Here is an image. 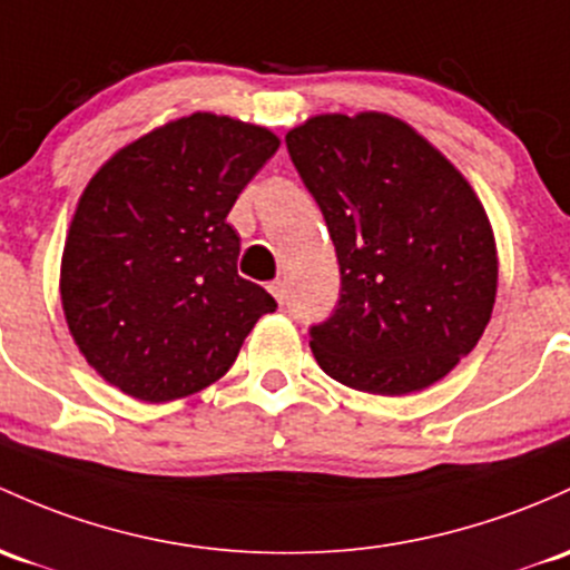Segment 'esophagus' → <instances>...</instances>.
Here are the masks:
<instances>
[{
	"label": "esophagus",
	"instance_id": "obj_1",
	"mask_svg": "<svg viewBox=\"0 0 570 570\" xmlns=\"http://www.w3.org/2000/svg\"><path fill=\"white\" fill-rule=\"evenodd\" d=\"M268 291H272V296L277 298L279 304L287 302V285H285V279H274V283L268 285Z\"/></svg>",
	"mask_w": 570,
	"mask_h": 570
}]
</instances>
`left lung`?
Returning <instances> with one entry per match:
<instances>
[{"mask_svg":"<svg viewBox=\"0 0 570 570\" xmlns=\"http://www.w3.org/2000/svg\"><path fill=\"white\" fill-rule=\"evenodd\" d=\"M340 263L334 315L309 328L328 377L402 396L479 345L498 296V247L470 181L407 121L321 114L285 136Z\"/></svg>","mask_w":570,"mask_h":570,"instance_id":"obj_1","label":"left lung"}]
</instances>
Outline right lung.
Masks as SVG:
<instances>
[{
  "label": "right lung",
  "instance_id": "right-lung-1",
  "mask_svg": "<svg viewBox=\"0 0 570 570\" xmlns=\"http://www.w3.org/2000/svg\"><path fill=\"white\" fill-rule=\"evenodd\" d=\"M279 149L272 130L193 114L140 136L78 198L62 253L67 328L91 370L140 402L225 375L277 302L238 277V193Z\"/></svg>",
  "mask_w": 570,
  "mask_h": 570
}]
</instances>
